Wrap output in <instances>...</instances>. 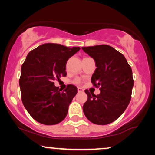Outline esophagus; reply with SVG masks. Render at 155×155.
I'll list each match as a JSON object with an SVG mask.
<instances>
[{
    "mask_svg": "<svg viewBox=\"0 0 155 155\" xmlns=\"http://www.w3.org/2000/svg\"><path fill=\"white\" fill-rule=\"evenodd\" d=\"M78 92H84L83 88H81V87H78Z\"/></svg>",
    "mask_w": 155,
    "mask_h": 155,
    "instance_id": "esophagus-1",
    "label": "esophagus"
}]
</instances>
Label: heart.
Returning <instances> with one entry per match:
<instances>
[{"label":"heart","mask_w":155,"mask_h":155,"mask_svg":"<svg viewBox=\"0 0 155 155\" xmlns=\"http://www.w3.org/2000/svg\"><path fill=\"white\" fill-rule=\"evenodd\" d=\"M80 82H81V81L79 79H76L75 80H74V83L76 84H79Z\"/></svg>","instance_id":"heart-1"}]
</instances>
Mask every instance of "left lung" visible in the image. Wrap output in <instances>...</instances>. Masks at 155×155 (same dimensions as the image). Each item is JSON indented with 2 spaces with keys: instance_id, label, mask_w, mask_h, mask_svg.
<instances>
[{
  "instance_id": "obj_1",
  "label": "left lung",
  "mask_w": 155,
  "mask_h": 155,
  "mask_svg": "<svg viewBox=\"0 0 155 155\" xmlns=\"http://www.w3.org/2000/svg\"><path fill=\"white\" fill-rule=\"evenodd\" d=\"M95 62L97 68L91 82L101 87L95 95L87 90V101L83 106L85 117L94 124L111 123L123 114L128 106L134 81L132 69L124 55L108 45L81 47Z\"/></svg>"
}]
</instances>
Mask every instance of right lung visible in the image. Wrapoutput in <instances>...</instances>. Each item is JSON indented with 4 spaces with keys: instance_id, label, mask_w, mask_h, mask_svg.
I'll return each instance as SVG.
<instances>
[{
    "instance_id": "right-lung-1",
    "label": "right lung",
    "mask_w": 155,
    "mask_h": 155,
    "mask_svg": "<svg viewBox=\"0 0 155 155\" xmlns=\"http://www.w3.org/2000/svg\"><path fill=\"white\" fill-rule=\"evenodd\" d=\"M79 49L48 43L27 55L21 68L19 87L22 104L35 121L51 125L65 118L69 105L78 92L77 87L69 84L64 92H60L53 81L66 76L67 60Z\"/></svg>"
}]
</instances>
